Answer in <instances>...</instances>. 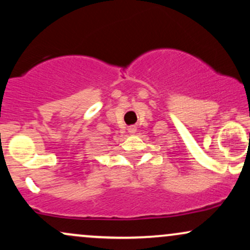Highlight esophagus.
<instances>
[{"label":"esophagus","mask_w":250,"mask_h":250,"mask_svg":"<svg viewBox=\"0 0 250 250\" xmlns=\"http://www.w3.org/2000/svg\"><path fill=\"white\" fill-rule=\"evenodd\" d=\"M128 133H130V134L136 133V127H135V125H129V127H128Z\"/></svg>","instance_id":"obj_1"}]
</instances>
